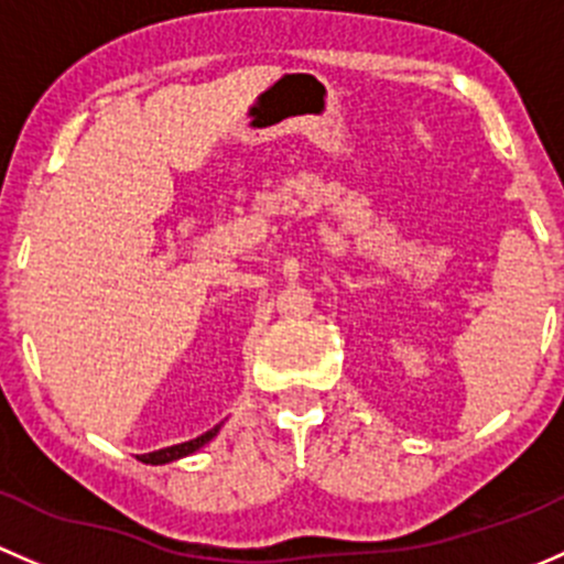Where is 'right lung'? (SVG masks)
<instances>
[{"label": "right lung", "mask_w": 564, "mask_h": 564, "mask_svg": "<svg viewBox=\"0 0 564 564\" xmlns=\"http://www.w3.org/2000/svg\"><path fill=\"white\" fill-rule=\"evenodd\" d=\"M217 429H219V426H214L212 432L200 434V437L189 440V443H182V445H171V448L154 451V454H147V456H143V458H147L149 464H165V462H173V458H182V456H189V454H195L197 448H203V445H206L208 440H212L214 434H217Z\"/></svg>", "instance_id": "obj_1"}]
</instances>
